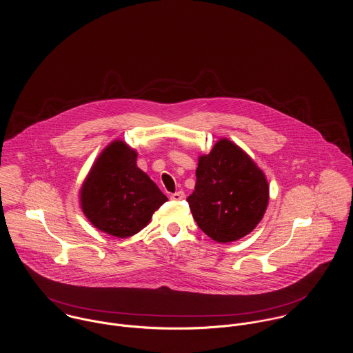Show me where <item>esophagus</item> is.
I'll return each mask as SVG.
<instances>
[{
  "mask_svg": "<svg viewBox=\"0 0 353 353\" xmlns=\"http://www.w3.org/2000/svg\"><path fill=\"white\" fill-rule=\"evenodd\" d=\"M183 199H185V193L182 190L171 194V200H174V201H179V200H183Z\"/></svg>",
  "mask_w": 353,
  "mask_h": 353,
  "instance_id": "esophagus-1",
  "label": "esophagus"
}]
</instances>
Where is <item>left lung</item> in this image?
<instances>
[{"label":"left lung","instance_id":"left-lung-1","mask_svg":"<svg viewBox=\"0 0 353 353\" xmlns=\"http://www.w3.org/2000/svg\"><path fill=\"white\" fill-rule=\"evenodd\" d=\"M196 188L188 197L194 220L219 243L249 235L262 220L269 202L263 171L239 145L220 139L199 156Z\"/></svg>","mask_w":353,"mask_h":353}]
</instances>
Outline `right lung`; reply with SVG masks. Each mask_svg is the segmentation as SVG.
Segmentation results:
<instances>
[{
    "label": "right lung",
    "instance_id": "add662e5",
    "mask_svg": "<svg viewBox=\"0 0 353 353\" xmlns=\"http://www.w3.org/2000/svg\"><path fill=\"white\" fill-rule=\"evenodd\" d=\"M137 156L125 141L114 140L97 157L79 192L90 223L115 238L140 232L168 200L137 167Z\"/></svg>",
    "mask_w": 353,
    "mask_h": 353
}]
</instances>
